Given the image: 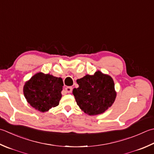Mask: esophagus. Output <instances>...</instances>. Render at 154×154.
Masks as SVG:
<instances>
[{
    "label": "esophagus",
    "mask_w": 154,
    "mask_h": 154,
    "mask_svg": "<svg viewBox=\"0 0 154 154\" xmlns=\"http://www.w3.org/2000/svg\"><path fill=\"white\" fill-rule=\"evenodd\" d=\"M72 89H73V88L71 87H67L65 88V91L68 93H70L72 91Z\"/></svg>",
    "instance_id": "34e87169"
}]
</instances>
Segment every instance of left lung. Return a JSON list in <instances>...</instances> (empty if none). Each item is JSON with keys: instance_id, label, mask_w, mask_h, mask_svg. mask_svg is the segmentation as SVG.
I'll return each instance as SVG.
<instances>
[{"instance_id": "obj_1", "label": "left lung", "mask_w": 154, "mask_h": 154, "mask_svg": "<svg viewBox=\"0 0 154 154\" xmlns=\"http://www.w3.org/2000/svg\"><path fill=\"white\" fill-rule=\"evenodd\" d=\"M78 88L73 90L75 101L80 109L89 116L104 113L113 105L117 93L112 77L100 71L86 75L77 80Z\"/></svg>"}]
</instances>
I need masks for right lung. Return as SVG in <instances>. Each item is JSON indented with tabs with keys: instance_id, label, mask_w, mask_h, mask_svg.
<instances>
[{
	"instance_id": "right-lung-1",
	"label": "right lung",
	"mask_w": 154,
	"mask_h": 154,
	"mask_svg": "<svg viewBox=\"0 0 154 154\" xmlns=\"http://www.w3.org/2000/svg\"><path fill=\"white\" fill-rule=\"evenodd\" d=\"M63 86L62 78L38 72L26 81L23 93L31 106L41 112H47L59 104Z\"/></svg>"
}]
</instances>
